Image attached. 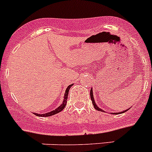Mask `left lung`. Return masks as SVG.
<instances>
[{
	"label": "left lung",
	"instance_id": "8db88e82",
	"mask_svg": "<svg viewBox=\"0 0 152 152\" xmlns=\"http://www.w3.org/2000/svg\"><path fill=\"white\" fill-rule=\"evenodd\" d=\"M91 100H92V103H93V105H94V108L96 109V110H98V111H102L101 109L99 108V107H98L96 105V103H95L94 100V96H93V91H92V89L91 90ZM127 110H124V111H123V112L118 113H125V112H126V111H127ZM103 112H104V111H103ZM115 114H117V113H115Z\"/></svg>",
	"mask_w": 152,
	"mask_h": 152
}]
</instances>
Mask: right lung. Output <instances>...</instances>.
<instances>
[{
	"label": "right lung",
	"instance_id": "1",
	"mask_svg": "<svg viewBox=\"0 0 152 152\" xmlns=\"http://www.w3.org/2000/svg\"><path fill=\"white\" fill-rule=\"evenodd\" d=\"M73 85V84H71V85H69L67 88L66 91H65V93H64V100H63V103L62 104H61L60 107H58L57 109H56L55 110L52 111V112H49V113H45V114H37V113H35V115H37V116H43V117H46V116H52V115H55V114L61 112V110H62L65 107V106H66V103H67V99H68V91H69V89L71 88V87Z\"/></svg>",
	"mask_w": 152,
	"mask_h": 152
}]
</instances>
